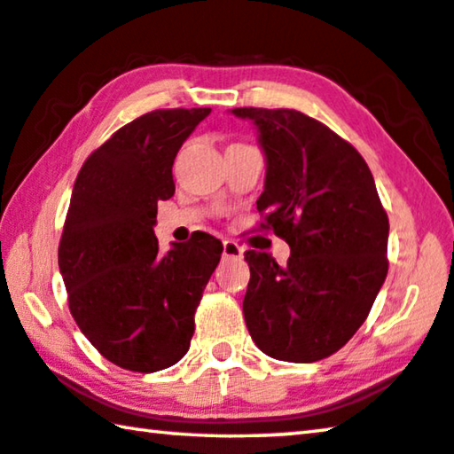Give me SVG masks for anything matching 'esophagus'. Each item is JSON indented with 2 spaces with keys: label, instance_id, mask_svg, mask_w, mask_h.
Instances as JSON below:
<instances>
[{
  "label": "esophagus",
  "instance_id": "34e87169",
  "mask_svg": "<svg viewBox=\"0 0 454 454\" xmlns=\"http://www.w3.org/2000/svg\"><path fill=\"white\" fill-rule=\"evenodd\" d=\"M223 257H227V260H241L243 249L235 241L225 239L223 241Z\"/></svg>",
  "mask_w": 454,
  "mask_h": 454
}]
</instances>
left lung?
<instances>
[{"label": "left lung", "mask_w": 454, "mask_h": 454, "mask_svg": "<svg viewBox=\"0 0 454 454\" xmlns=\"http://www.w3.org/2000/svg\"><path fill=\"white\" fill-rule=\"evenodd\" d=\"M231 114L255 125L266 158L257 211L290 246L286 266L246 251L247 331L270 357L312 364L365 323L387 276V215L365 160L326 125L294 109Z\"/></svg>", "instance_id": "obj_1"}]
</instances>
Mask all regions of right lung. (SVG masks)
I'll return each mask as SVG.
<instances>
[{
    "label": "right lung",
    "mask_w": 454,
    "mask_h": 454,
    "mask_svg": "<svg viewBox=\"0 0 454 454\" xmlns=\"http://www.w3.org/2000/svg\"><path fill=\"white\" fill-rule=\"evenodd\" d=\"M211 114L158 109L117 129L76 176L59 246L68 309L89 343L111 364L152 373L186 355L194 310L223 243L197 231L160 251V200L174 194L180 145Z\"/></svg>",
    "instance_id": "obj_1"
}]
</instances>
